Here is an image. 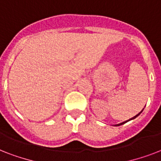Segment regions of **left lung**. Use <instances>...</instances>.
Masks as SVG:
<instances>
[{
  "mask_svg": "<svg viewBox=\"0 0 161 161\" xmlns=\"http://www.w3.org/2000/svg\"><path fill=\"white\" fill-rule=\"evenodd\" d=\"M143 110H144V108H143V109L141 110V112H140V113H139V114H136V115H135V116H134V117H133V118H131V119H129V120H126V121H125V122H122V123H120V124H118V125H114V126H119V125H124V124H125V123H127L128 121H130V120L135 119V118H136V117H138V116H139V115H140V114H141V113H142V111H143Z\"/></svg>",
  "mask_w": 161,
  "mask_h": 161,
  "instance_id": "left-lung-1",
  "label": "left lung"
}]
</instances>
